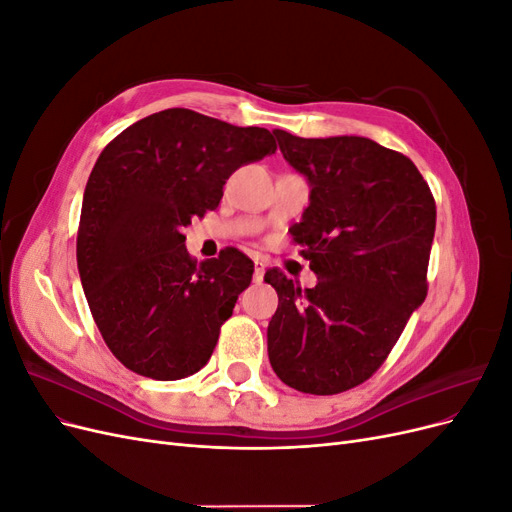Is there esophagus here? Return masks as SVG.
I'll use <instances>...</instances> for the list:
<instances>
[{"label": "esophagus", "instance_id": "1", "mask_svg": "<svg viewBox=\"0 0 512 512\" xmlns=\"http://www.w3.org/2000/svg\"><path fill=\"white\" fill-rule=\"evenodd\" d=\"M265 271H267L265 262L256 260V262H254V282H262V280H265Z\"/></svg>", "mask_w": 512, "mask_h": 512}]
</instances>
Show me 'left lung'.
<instances>
[{"label": "left lung", "mask_w": 512, "mask_h": 512, "mask_svg": "<svg viewBox=\"0 0 512 512\" xmlns=\"http://www.w3.org/2000/svg\"><path fill=\"white\" fill-rule=\"evenodd\" d=\"M273 134L312 185L290 232L318 284L265 273L280 299L269 361L292 389L337 395L376 374L425 301L436 200L410 158L369 138Z\"/></svg>", "instance_id": "8db88e82"}]
</instances>
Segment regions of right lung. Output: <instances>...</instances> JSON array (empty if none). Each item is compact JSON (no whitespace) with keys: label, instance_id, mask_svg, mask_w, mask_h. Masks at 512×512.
Wrapping results in <instances>:
<instances>
[{"label":"right lung","instance_id":"right-lung-1","mask_svg":"<svg viewBox=\"0 0 512 512\" xmlns=\"http://www.w3.org/2000/svg\"><path fill=\"white\" fill-rule=\"evenodd\" d=\"M275 149L265 128L166 108L100 153L83 196L76 262L102 339L134 374L179 380L211 359L254 262L230 247L196 265L183 228L220 205L239 166Z\"/></svg>","mask_w":512,"mask_h":512}]
</instances>
